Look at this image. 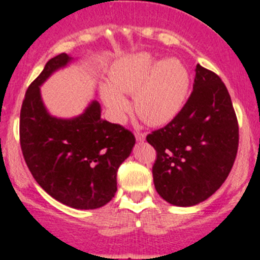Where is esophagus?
Segmentation results:
<instances>
[{
    "label": "esophagus",
    "mask_w": 260,
    "mask_h": 260,
    "mask_svg": "<svg viewBox=\"0 0 260 260\" xmlns=\"http://www.w3.org/2000/svg\"><path fill=\"white\" fill-rule=\"evenodd\" d=\"M135 136H136V140H137L138 142H143V141L146 140V135L142 132H136Z\"/></svg>",
    "instance_id": "esophagus-1"
}]
</instances>
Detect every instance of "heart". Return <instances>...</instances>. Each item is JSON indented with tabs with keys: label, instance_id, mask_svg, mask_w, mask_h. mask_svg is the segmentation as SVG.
<instances>
[{
	"label": "heart",
	"instance_id": "b5f03b06",
	"mask_svg": "<svg viewBox=\"0 0 260 260\" xmlns=\"http://www.w3.org/2000/svg\"><path fill=\"white\" fill-rule=\"evenodd\" d=\"M190 75L177 59H154L148 52L128 55L114 65L111 84L102 85L104 104L115 122L122 123L131 111L124 94H135L137 114L152 125L174 119L185 104Z\"/></svg>",
	"mask_w": 260,
	"mask_h": 260
}]
</instances>
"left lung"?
Instances as JSON below:
<instances>
[{
    "label": "left lung",
    "instance_id": "left-lung-1",
    "mask_svg": "<svg viewBox=\"0 0 260 260\" xmlns=\"http://www.w3.org/2000/svg\"><path fill=\"white\" fill-rule=\"evenodd\" d=\"M195 72L193 90L180 113L147 136L157 152L154 187L176 206L210 198L232 171L239 145L237 114L225 84L200 64Z\"/></svg>",
    "mask_w": 260,
    "mask_h": 260
}]
</instances>
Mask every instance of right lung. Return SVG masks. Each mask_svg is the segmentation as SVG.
<instances>
[{
	"label": "right lung",
	"instance_id": "add662e5",
	"mask_svg": "<svg viewBox=\"0 0 260 260\" xmlns=\"http://www.w3.org/2000/svg\"><path fill=\"white\" fill-rule=\"evenodd\" d=\"M72 60L65 52L50 59L27 88L20 113V143L34 179L51 198L70 208L93 210L114 198L117 171L136 138L120 124L102 119L96 101L69 119L49 113L40 86Z\"/></svg>",
	"mask_w": 260,
	"mask_h": 260
}]
</instances>
